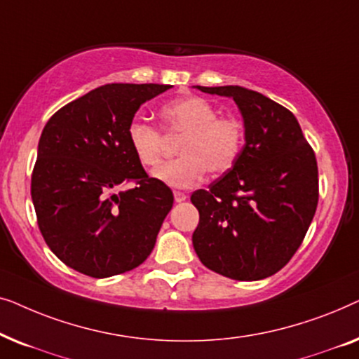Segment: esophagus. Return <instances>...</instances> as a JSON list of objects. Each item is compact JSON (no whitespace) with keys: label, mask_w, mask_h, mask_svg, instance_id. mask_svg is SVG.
<instances>
[{"label":"esophagus","mask_w":359,"mask_h":359,"mask_svg":"<svg viewBox=\"0 0 359 359\" xmlns=\"http://www.w3.org/2000/svg\"><path fill=\"white\" fill-rule=\"evenodd\" d=\"M175 201L176 203H183V201H186V198H188V196H186L183 191H175Z\"/></svg>","instance_id":"1"}]
</instances>
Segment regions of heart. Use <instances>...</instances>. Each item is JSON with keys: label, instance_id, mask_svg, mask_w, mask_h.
<instances>
[{"label": "heart", "instance_id": "obj_1", "mask_svg": "<svg viewBox=\"0 0 359 359\" xmlns=\"http://www.w3.org/2000/svg\"><path fill=\"white\" fill-rule=\"evenodd\" d=\"M161 124L168 134L183 135L180 158L154 170V178L171 188H193L204 178L227 173L243 149V124L233 116H219L212 102L201 96H184L163 106ZM127 140L142 165L155 166L163 154V135L144 119L130 121Z\"/></svg>", "mask_w": 359, "mask_h": 359}]
</instances>
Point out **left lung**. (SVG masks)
Returning <instances> with one entry per match:
<instances>
[{
    "instance_id": "8db88e82",
    "label": "left lung",
    "mask_w": 359,
    "mask_h": 359,
    "mask_svg": "<svg viewBox=\"0 0 359 359\" xmlns=\"http://www.w3.org/2000/svg\"><path fill=\"white\" fill-rule=\"evenodd\" d=\"M196 88L237 102L245 145L227 173L191 196L199 210L194 250L204 266L222 276L268 278L294 257L316 214V154L292 112L262 93L242 86Z\"/></svg>"
}]
</instances>
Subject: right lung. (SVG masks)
<instances>
[{
    "mask_svg": "<svg viewBox=\"0 0 359 359\" xmlns=\"http://www.w3.org/2000/svg\"><path fill=\"white\" fill-rule=\"evenodd\" d=\"M170 88L111 83L68 102L43 127L31 196L43 240L67 266L109 278L154 250L175 198L145 173L127 127L145 101ZM122 182L135 188L112 194Z\"/></svg>",
    "mask_w": 359,
    "mask_h": 359,
    "instance_id": "right-lung-1",
    "label": "right lung"
}]
</instances>
